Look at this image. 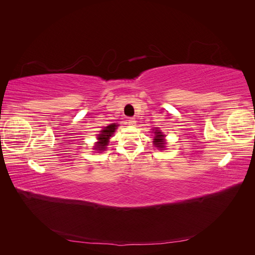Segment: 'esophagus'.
I'll use <instances>...</instances> for the list:
<instances>
[{
  "label": "esophagus",
  "instance_id": "esophagus-1",
  "mask_svg": "<svg viewBox=\"0 0 255 255\" xmlns=\"http://www.w3.org/2000/svg\"><path fill=\"white\" fill-rule=\"evenodd\" d=\"M128 123L129 126H134L135 123H136V120H135V118H128Z\"/></svg>",
  "mask_w": 255,
  "mask_h": 255
}]
</instances>
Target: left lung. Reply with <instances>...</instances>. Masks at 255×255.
<instances>
[{
  "label": "left lung",
  "instance_id": "8db88e82",
  "mask_svg": "<svg viewBox=\"0 0 255 255\" xmlns=\"http://www.w3.org/2000/svg\"><path fill=\"white\" fill-rule=\"evenodd\" d=\"M155 136H154V145L157 146L159 149H163L165 148V142H164V135L161 132H159L158 129H155V132H154Z\"/></svg>",
  "mask_w": 255,
  "mask_h": 255
}]
</instances>
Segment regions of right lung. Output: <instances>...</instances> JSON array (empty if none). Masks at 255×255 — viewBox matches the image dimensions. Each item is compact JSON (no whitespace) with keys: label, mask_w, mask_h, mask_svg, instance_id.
<instances>
[{"label":"right lung","mask_w":255,"mask_h":255,"mask_svg":"<svg viewBox=\"0 0 255 255\" xmlns=\"http://www.w3.org/2000/svg\"><path fill=\"white\" fill-rule=\"evenodd\" d=\"M116 127H118V126H116L115 123H113V125H110L109 127L104 128V129L101 130V134H99V137H98L99 142L97 143L95 149H97V150H99V151H104V150H105L106 145L109 144L110 137H111V136L114 134V132H115Z\"/></svg>","instance_id":"add662e5"}]
</instances>
